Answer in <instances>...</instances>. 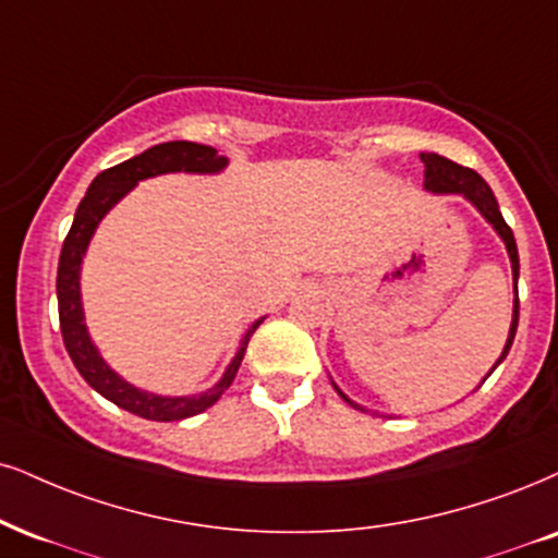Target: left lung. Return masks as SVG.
Instances as JSON below:
<instances>
[{
  "label": "left lung",
  "instance_id": "left-lung-1",
  "mask_svg": "<svg viewBox=\"0 0 558 558\" xmlns=\"http://www.w3.org/2000/svg\"><path fill=\"white\" fill-rule=\"evenodd\" d=\"M424 160V189L432 191V194H460L465 196L469 202L476 206V209L484 215L486 222H489L494 230H497V235L505 240L507 245V253H510V260H512V279H514V292H518V277H520V258H518V243H514V235L510 230V225L505 222V217H501L499 211V204L497 198H494V191L489 189V183L481 178L476 170L471 168H463V165L447 160V157H439V155H422ZM518 318H520V300L514 298V311H512V326H510V336H507V343H505V352L497 360V364L492 367L494 369L499 367L501 360H505L507 352H510L512 341H514V331H518ZM489 373V375H492ZM336 388V385H333ZM339 390V388H336ZM339 396L347 401L349 405H354V409L364 411L362 405H356L352 398H347L339 390Z\"/></svg>",
  "mask_w": 558,
  "mask_h": 558
}]
</instances>
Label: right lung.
Wrapping results in <instances>:
<instances>
[{
  "mask_svg": "<svg viewBox=\"0 0 558 558\" xmlns=\"http://www.w3.org/2000/svg\"><path fill=\"white\" fill-rule=\"evenodd\" d=\"M227 165V157L217 155L215 147L196 142H162L149 147L147 153L132 157V160L113 165V168L102 170L89 183L85 198H82L77 211H74V222L69 227V235L61 245L59 256V274H57V298H59V323L61 336H64V347L72 356L74 367L85 377L89 388H95L102 398L113 401L121 409L132 411V414L149 418V422H181V418L196 416L219 401V396L230 388L235 380L240 362H243L245 347L251 336L264 323V318L253 323L247 328L243 341H240L238 354L227 364L222 380L215 388L204 390L198 396H155L147 390L134 388L102 362V356L89 341L85 313H82L80 298V266L85 256L89 238H93L95 227L100 219L108 215L113 204H119L136 183L144 178L162 175V173H219Z\"/></svg>",
  "mask_w": 558,
  "mask_h": 558,
  "instance_id": "1",
  "label": "right lung"
}]
</instances>
